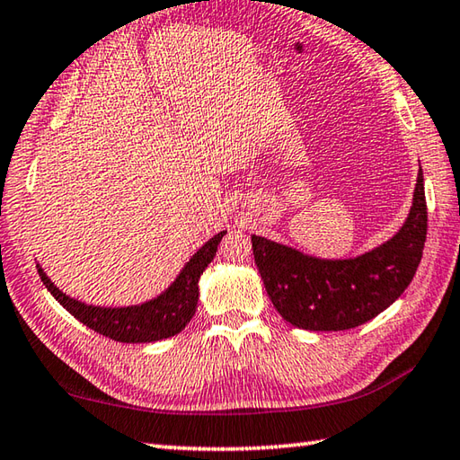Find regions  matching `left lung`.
Segmentation results:
<instances>
[{
    "label": "left lung",
    "mask_w": 460,
    "mask_h": 460,
    "mask_svg": "<svg viewBox=\"0 0 460 460\" xmlns=\"http://www.w3.org/2000/svg\"><path fill=\"white\" fill-rule=\"evenodd\" d=\"M424 174L418 168L410 213L395 235L355 258H318L252 235L255 266L271 305L305 331H349L376 318L414 278L426 241Z\"/></svg>",
    "instance_id": "obj_1"
}]
</instances>
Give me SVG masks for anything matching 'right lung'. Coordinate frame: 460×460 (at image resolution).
Returning <instances> with one entry per match:
<instances>
[{"instance_id":"obj_1","label":"right lung","mask_w":460,"mask_h":460,"mask_svg":"<svg viewBox=\"0 0 460 460\" xmlns=\"http://www.w3.org/2000/svg\"><path fill=\"white\" fill-rule=\"evenodd\" d=\"M225 233L227 231L217 233L205 245L199 247L197 253L184 263V268L174 278V282L164 292L142 302V305H87V302L76 300L73 296L58 290L52 279L46 276L40 263H36V268L42 284L58 300V305L84 326L119 342H155L174 337L190 323L199 305V279L208 263L213 261L217 247H219Z\"/></svg>"}]
</instances>
